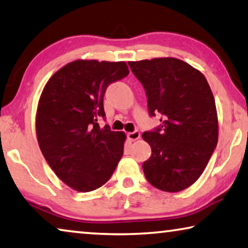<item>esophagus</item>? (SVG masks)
<instances>
[{
  "label": "esophagus",
  "mask_w": 248,
  "mask_h": 248,
  "mask_svg": "<svg viewBox=\"0 0 248 248\" xmlns=\"http://www.w3.org/2000/svg\"><path fill=\"white\" fill-rule=\"evenodd\" d=\"M128 138H129V140H131V141L138 140V139H140V132L138 130H136L133 132H129L128 133Z\"/></svg>",
  "instance_id": "esophagus-1"
}]
</instances>
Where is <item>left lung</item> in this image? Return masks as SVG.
Segmentation results:
<instances>
[{"instance_id":"left-lung-1","label":"left lung","mask_w":248,"mask_h":248,"mask_svg":"<svg viewBox=\"0 0 248 248\" xmlns=\"http://www.w3.org/2000/svg\"><path fill=\"white\" fill-rule=\"evenodd\" d=\"M128 64L145 90L150 116H163L160 128L142 135L152 151L142 164L145 178L161 191H182L201 176L217 144L213 93L199 69L178 58Z\"/></svg>"}]
</instances>
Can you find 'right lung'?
<instances>
[{
  "label": "right lung",
  "instance_id": "right-lung-1",
  "mask_svg": "<svg viewBox=\"0 0 248 248\" xmlns=\"http://www.w3.org/2000/svg\"><path fill=\"white\" fill-rule=\"evenodd\" d=\"M129 74L124 62L77 60L57 70L39 97V149L58 178L78 192L103 186L124 155L125 133L97 123L111 82Z\"/></svg>",
  "mask_w": 248,
  "mask_h": 248
}]
</instances>
